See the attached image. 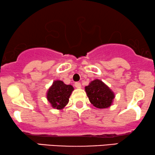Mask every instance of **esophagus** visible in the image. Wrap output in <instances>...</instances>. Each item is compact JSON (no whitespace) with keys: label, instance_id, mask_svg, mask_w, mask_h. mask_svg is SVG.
<instances>
[{"label":"esophagus","instance_id":"obj_1","mask_svg":"<svg viewBox=\"0 0 155 155\" xmlns=\"http://www.w3.org/2000/svg\"><path fill=\"white\" fill-rule=\"evenodd\" d=\"M75 87H77V88H81V83H80V82H75Z\"/></svg>","mask_w":155,"mask_h":155}]
</instances>
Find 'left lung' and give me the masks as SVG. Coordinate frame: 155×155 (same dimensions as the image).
I'll return each mask as SVG.
<instances>
[{"mask_svg": "<svg viewBox=\"0 0 155 155\" xmlns=\"http://www.w3.org/2000/svg\"><path fill=\"white\" fill-rule=\"evenodd\" d=\"M85 89L90 102L95 107L104 109L111 106L114 94L102 80L98 79L92 80Z\"/></svg>", "mask_w": 155, "mask_h": 155, "instance_id": "8db88e82", "label": "left lung"}]
</instances>
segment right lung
<instances>
[{"instance_id":"obj_1","label":"right lung","mask_w":155,"mask_h":155,"mask_svg":"<svg viewBox=\"0 0 155 155\" xmlns=\"http://www.w3.org/2000/svg\"><path fill=\"white\" fill-rule=\"evenodd\" d=\"M74 88L61 80H55L47 92V99L53 108L62 110L67 105Z\"/></svg>"}]
</instances>
